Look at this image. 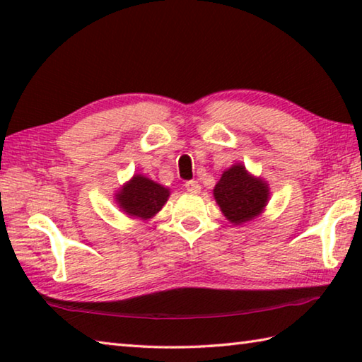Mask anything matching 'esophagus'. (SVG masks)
I'll return each mask as SVG.
<instances>
[{
    "mask_svg": "<svg viewBox=\"0 0 362 362\" xmlns=\"http://www.w3.org/2000/svg\"><path fill=\"white\" fill-rule=\"evenodd\" d=\"M185 188L188 189L189 193H199V192H201L199 182H196V180H188V182H185Z\"/></svg>",
    "mask_w": 362,
    "mask_h": 362,
    "instance_id": "esophagus-1",
    "label": "esophagus"
}]
</instances>
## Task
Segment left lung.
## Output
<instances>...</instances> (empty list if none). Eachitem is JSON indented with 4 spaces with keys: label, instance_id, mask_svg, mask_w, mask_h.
I'll use <instances>...</instances> for the list:
<instances>
[{
    "label": "left lung",
    "instance_id": "left-lung-1",
    "mask_svg": "<svg viewBox=\"0 0 362 362\" xmlns=\"http://www.w3.org/2000/svg\"><path fill=\"white\" fill-rule=\"evenodd\" d=\"M220 211L231 223L241 225L260 216L269 198V188L260 177L249 174L243 164H233L214 187Z\"/></svg>",
    "mask_w": 362,
    "mask_h": 362
}]
</instances>
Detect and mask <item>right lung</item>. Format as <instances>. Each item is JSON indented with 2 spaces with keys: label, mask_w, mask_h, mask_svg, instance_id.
I'll return each instance as SVG.
<instances>
[{
  "label": "right lung",
  "mask_w": 362,
  "mask_h": 362,
  "mask_svg": "<svg viewBox=\"0 0 362 362\" xmlns=\"http://www.w3.org/2000/svg\"><path fill=\"white\" fill-rule=\"evenodd\" d=\"M169 194V188L146 179L142 174H137L121 187L119 192L115 194V199L121 211H124L127 216L146 220L163 209Z\"/></svg>",
  "instance_id": "1"
}]
</instances>
